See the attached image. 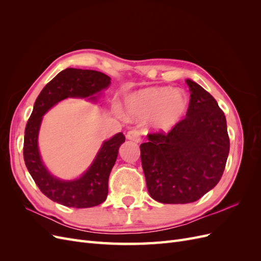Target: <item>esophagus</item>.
<instances>
[{
  "instance_id": "1",
  "label": "esophagus",
  "mask_w": 261,
  "mask_h": 261,
  "mask_svg": "<svg viewBox=\"0 0 261 261\" xmlns=\"http://www.w3.org/2000/svg\"><path fill=\"white\" fill-rule=\"evenodd\" d=\"M126 138L129 139V140L135 141V143H139V141L141 140L140 133L138 130H129V132H127V134H126Z\"/></svg>"
}]
</instances>
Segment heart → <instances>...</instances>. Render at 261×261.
I'll use <instances>...</instances> for the list:
<instances>
[{"label":"heart","mask_w":261,"mask_h":261,"mask_svg":"<svg viewBox=\"0 0 261 261\" xmlns=\"http://www.w3.org/2000/svg\"><path fill=\"white\" fill-rule=\"evenodd\" d=\"M187 103L184 92L150 87L130 94L126 100V113L133 120L149 118L154 129L168 132L184 116Z\"/></svg>","instance_id":"heart-1"}]
</instances>
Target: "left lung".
Masks as SVG:
<instances>
[{
    "label": "left lung",
    "mask_w": 261,
    "mask_h": 261,
    "mask_svg": "<svg viewBox=\"0 0 261 261\" xmlns=\"http://www.w3.org/2000/svg\"><path fill=\"white\" fill-rule=\"evenodd\" d=\"M191 92L186 117L168 134H148L140 145L150 196L162 203L198 200L222 177L230 151L226 120L201 86L186 80Z\"/></svg>",
    "instance_id": "1"
}]
</instances>
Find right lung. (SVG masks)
<instances>
[{"label": "right lung", "instance_id": "obj_1", "mask_svg": "<svg viewBox=\"0 0 261 261\" xmlns=\"http://www.w3.org/2000/svg\"><path fill=\"white\" fill-rule=\"evenodd\" d=\"M108 75L91 69L66 68L45 85L39 94L25 129L23 160L39 189L51 200L72 208H90L103 202L108 196V180L116 161L118 148L125 141L118 133L105 141L90 168L77 179L62 180L44 167L38 148V134L42 116L58 102L66 98H89L108 88Z\"/></svg>", "mask_w": 261, "mask_h": 261}]
</instances>
